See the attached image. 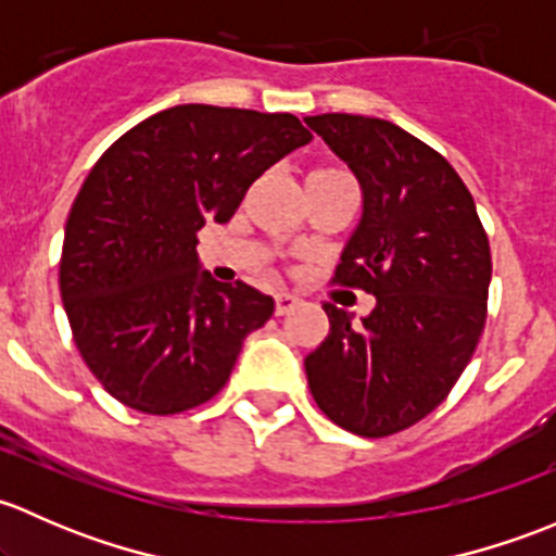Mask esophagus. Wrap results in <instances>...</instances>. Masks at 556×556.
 Masks as SVG:
<instances>
[{
    "mask_svg": "<svg viewBox=\"0 0 556 556\" xmlns=\"http://www.w3.org/2000/svg\"><path fill=\"white\" fill-rule=\"evenodd\" d=\"M295 304H299V299H295V295L277 293L274 295V314H277V317H282V314H288Z\"/></svg>",
    "mask_w": 556,
    "mask_h": 556,
    "instance_id": "esophagus-1",
    "label": "esophagus"
}]
</instances>
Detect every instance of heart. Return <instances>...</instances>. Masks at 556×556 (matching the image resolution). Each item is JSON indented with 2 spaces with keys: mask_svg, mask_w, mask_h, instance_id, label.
<instances>
[{
  "mask_svg": "<svg viewBox=\"0 0 556 556\" xmlns=\"http://www.w3.org/2000/svg\"><path fill=\"white\" fill-rule=\"evenodd\" d=\"M333 174H344V172H339V169H319V172H314L312 177H333Z\"/></svg>",
  "mask_w": 556,
  "mask_h": 556,
  "instance_id": "obj_1",
  "label": "heart"
}]
</instances>
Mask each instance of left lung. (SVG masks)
<instances>
[{"instance_id": "left-lung-1", "label": "left lung", "mask_w": 556, "mask_h": 556, "mask_svg": "<svg viewBox=\"0 0 556 556\" xmlns=\"http://www.w3.org/2000/svg\"><path fill=\"white\" fill-rule=\"evenodd\" d=\"M306 126L363 188V220L333 285L377 295L363 325L323 306L330 330L306 355V379L330 422L384 439L428 417L473 357L486 323L490 239L459 174L422 139L344 112Z\"/></svg>"}]
</instances>
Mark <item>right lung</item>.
Segmentation results:
<instances>
[{
    "instance_id": "add662e5",
    "label": "right lung",
    "mask_w": 556,
    "mask_h": 556,
    "mask_svg": "<svg viewBox=\"0 0 556 556\" xmlns=\"http://www.w3.org/2000/svg\"><path fill=\"white\" fill-rule=\"evenodd\" d=\"M312 134L288 112L179 104L128 128L83 182L59 263L77 352L134 412L212 401L271 295L199 274L195 233L228 223L250 185Z\"/></svg>"
}]
</instances>
